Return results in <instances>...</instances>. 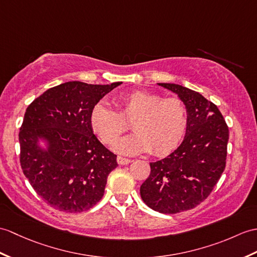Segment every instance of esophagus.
Returning a JSON list of instances; mask_svg holds the SVG:
<instances>
[{
	"label": "esophagus",
	"mask_w": 257,
	"mask_h": 257,
	"mask_svg": "<svg viewBox=\"0 0 257 257\" xmlns=\"http://www.w3.org/2000/svg\"><path fill=\"white\" fill-rule=\"evenodd\" d=\"M117 162H118V164H120V165H127V164H129L131 162V160L118 156L117 157Z\"/></svg>",
	"instance_id": "34e87169"
}]
</instances>
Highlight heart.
Segmentation results:
<instances>
[{
  "instance_id": "b5f03b06",
  "label": "heart",
  "mask_w": 257,
  "mask_h": 257,
  "mask_svg": "<svg viewBox=\"0 0 257 257\" xmlns=\"http://www.w3.org/2000/svg\"><path fill=\"white\" fill-rule=\"evenodd\" d=\"M117 105L119 111L99 101L92 108L89 121L106 145L126 133L128 122H133L135 134L114 145L119 153L134 156L150 151L153 156L163 157L175 150L186 134L187 108L180 97L135 91L120 95Z\"/></svg>"
}]
</instances>
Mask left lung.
<instances>
[{
  "label": "left lung",
  "mask_w": 257,
  "mask_h": 257,
  "mask_svg": "<svg viewBox=\"0 0 257 257\" xmlns=\"http://www.w3.org/2000/svg\"><path fill=\"white\" fill-rule=\"evenodd\" d=\"M186 105L188 126L181 146L150 163L140 187L142 200L161 213H177L200 205L225 169L229 128L217 105L198 92L173 83H159Z\"/></svg>",
  "instance_id": "1"
}]
</instances>
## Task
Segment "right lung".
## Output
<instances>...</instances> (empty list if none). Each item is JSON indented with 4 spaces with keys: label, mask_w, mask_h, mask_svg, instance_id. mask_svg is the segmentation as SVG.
<instances>
[{
    "label": "right lung",
    "mask_w": 257,
    "mask_h": 257,
    "mask_svg": "<svg viewBox=\"0 0 257 257\" xmlns=\"http://www.w3.org/2000/svg\"><path fill=\"white\" fill-rule=\"evenodd\" d=\"M120 84L62 83L27 107L19 134L21 166L35 192L55 209L86 211L103 197L107 177L118 166L117 156L93 134L89 115ZM39 136L50 141L48 152L38 148Z\"/></svg>",
    "instance_id": "obj_1"
}]
</instances>
